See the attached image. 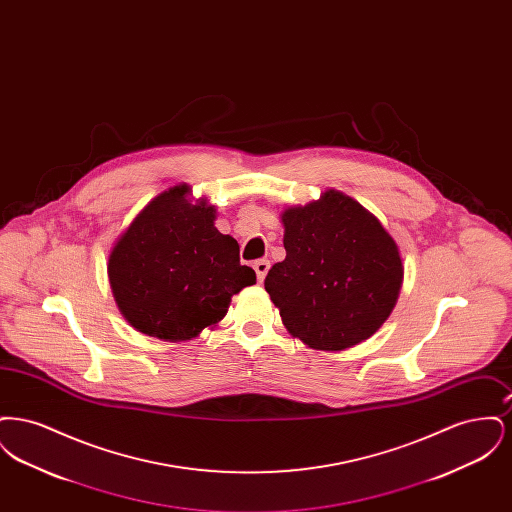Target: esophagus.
Segmentation results:
<instances>
[{
	"label": "esophagus",
	"mask_w": 512,
	"mask_h": 512,
	"mask_svg": "<svg viewBox=\"0 0 512 512\" xmlns=\"http://www.w3.org/2000/svg\"><path fill=\"white\" fill-rule=\"evenodd\" d=\"M253 268H255L257 280H259V282H263V280H265V276H267L268 268H270V261H268V259H259V261H255V263H253Z\"/></svg>",
	"instance_id": "34e87169"
}]
</instances>
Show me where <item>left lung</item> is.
Wrapping results in <instances>:
<instances>
[{
  "label": "left lung",
  "mask_w": 512,
  "mask_h": 512,
  "mask_svg": "<svg viewBox=\"0 0 512 512\" xmlns=\"http://www.w3.org/2000/svg\"><path fill=\"white\" fill-rule=\"evenodd\" d=\"M286 259L265 278L293 336L341 351L370 338L390 317L403 282L399 249L351 197L328 190L282 215Z\"/></svg>",
  "instance_id": "1"
}]
</instances>
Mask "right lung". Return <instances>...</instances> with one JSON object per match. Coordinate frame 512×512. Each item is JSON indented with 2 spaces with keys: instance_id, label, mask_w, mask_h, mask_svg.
I'll list each match as a JSON object with an SVG mask.
<instances>
[{
  "instance_id": "add662e5",
  "label": "right lung",
  "mask_w": 512,
  "mask_h": 512,
  "mask_svg": "<svg viewBox=\"0 0 512 512\" xmlns=\"http://www.w3.org/2000/svg\"><path fill=\"white\" fill-rule=\"evenodd\" d=\"M188 186L157 195L109 257V282L140 332L182 341L226 315L230 297L257 282L240 245L215 228V209L186 199Z\"/></svg>"
}]
</instances>
